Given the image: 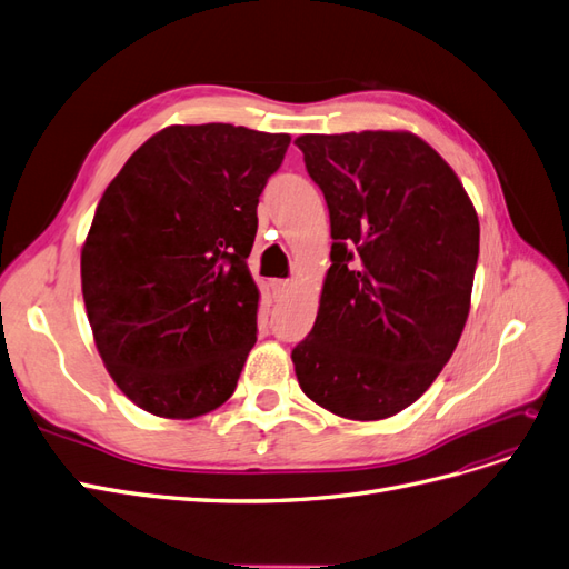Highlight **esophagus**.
Listing matches in <instances>:
<instances>
[{
	"label": "esophagus",
	"mask_w": 569,
	"mask_h": 569,
	"mask_svg": "<svg viewBox=\"0 0 569 569\" xmlns=\"http://www.w3.org/2000/svg\"><path fill=\"white\" fill-rule=\"evenodd\" d=\"M291 282L289 280H270V291H272V299H284L289 295Z\"/></svg>",
	"instance_id": "34e87169"
}]
</instances>
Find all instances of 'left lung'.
Masks as SVG:
<instances>
[{"label":"left lung","mask_w":569,"mask_h":569,"mask_svg":"<svg viewBox=\"0 0 569 569\" xmlns=\"http://www.w3.org/2000/svg\"><path fill=\"white\" fill-rule=\"evenodd\" d=\"M332 228L313 330L291 351L308 399L385 420L437 380L470 313L479 220L462 182L418 134H301Z\"/></svg>","instance_id":"left-lung-1"}]
</instances>
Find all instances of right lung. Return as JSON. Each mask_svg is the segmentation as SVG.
I'll use <instances>...</instances> for the list:
<instances>
[{"instance_id":"1","label":"right lung","mask_w":569,"mask_h":569,"mask_svg":"<svg viewBox=\"0 0 569 569\" xmlns=\"http://www.w3.org/2000/svg\"><path fill=\"white\" fill-rule=\"evenodd\" d=\"M289 134L168 126L101 194L80 253L97 351L128 399L189 420L226 403L256 343L247 258Z\"/></svg>"}]
</instances>
